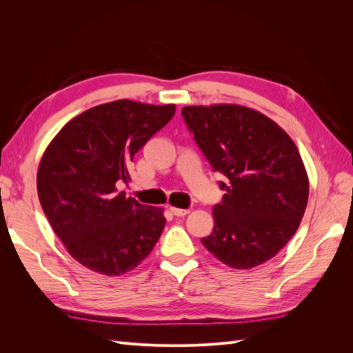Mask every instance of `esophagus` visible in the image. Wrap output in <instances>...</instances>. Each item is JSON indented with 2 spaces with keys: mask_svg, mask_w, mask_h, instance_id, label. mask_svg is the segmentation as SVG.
I'll list each match as a JSON object with an SVG mask.
<instances>
[{
  "mask_svg": "<svg viewBox=\"0 0 353 353\" xmlns=\"http://www.w3.org/2000/svg\"><path fill=\"white\" fill-rule=\"evenodd\" d=\"M170 212H172L175 216H185L190 210L188 209H179V208H170Z\"/></svg>",
  "mask_w": 353,
  "mask_h": 353,
  "instance_id": "34e87169",
  "label": "esophagus"
}]
</instances>
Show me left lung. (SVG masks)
<instances>
[{
    "label": "left lung",
    "instance_id": "left-lung-1",
    "mask_svg": "<svg viewBox=\"0 0 353 353\" xmlns=\"http://www.w3.org/2000/svg\"><path fill=\"white\" fill-rule=\"evenodd\" d=\"M181 114L213 170L227 176L203 245L236 270L270 261L306 209L309 181L296 144L270 117L243 105H187Z\"/></svg>",
    "mask_w": 353,
    "mask_h": 353
}]
</instances>
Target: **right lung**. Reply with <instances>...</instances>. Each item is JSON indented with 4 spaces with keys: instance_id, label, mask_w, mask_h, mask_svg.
<instances>
[{
    "instance_id": "1",
    "label": "right lung",
    "mask_w": 353,
    "mask_h": 353,
    "mask_svg": "<svg viewBox=\"0 0 353 353\" xmlns=\"http://www.w3.org/2000/svg\"><path fill=\"white\" fill-rule=\"evenodd\" d=\"M175 104L117 100L95 105L61 128L41 159V208L73 259L116 276L132 271L156 245L163 210L140 205L116 184L130 181L135 153L175 114Z\"/></svg>"
}]
</instances>
